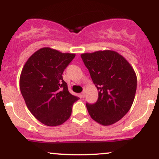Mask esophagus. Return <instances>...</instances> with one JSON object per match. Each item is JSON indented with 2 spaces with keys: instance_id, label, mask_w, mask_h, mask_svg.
Instances as JSON below:
<instances>
[{
  "instance_id": "34e87169",
  "label": "esophagus",
  "mask_w": 159,
  "mask_h": 159,
  "mask_svg": "<svg viewBox=\"0 0 159 159\" xmlns=\"http://www.w3.org/2000/svg\"><path fill=\"white\" fill-rule=\"evenodd\" d=\"M85 93H86L85 90H83V92H82L81 94V98H84V97H85Z\"/></svg>"
}]
</instances>
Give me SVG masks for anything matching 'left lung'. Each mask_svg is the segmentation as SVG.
Here are the masks:
<instances>
[{
    "mask_svg": "<svg viewBox=\"0 0 159 159\" xmlns=\"http://www.w3.org/2000/svg\"><path fill=\"white\" fill-rule=\"evenodd\" d=\"M82 61L98 91L94 104L86 103L91 118L101 125H112L130 110L137 89L132 66L114 51L85 53Z\"/></svg>",
    "mask_w": 159,
    "mask_h": 159,
    "instance_id": "8db88e82",
    "label": "left lung"
}]
</instances>
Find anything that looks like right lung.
<instances>
[{
  "mask_svg": "<svg viewBox=\"0 0 159 159\" xmlns=\"http://www.w3.org/2000/svg\"><path fill=\"white\" fill-rule=\"evenodd\" d=\"M75 57L51 48L33 54L20 76V90L27 108L48 126L63 124L71 116L78 97L71 94L62 75Z\"/></svg>",
  "mask_w": 159,
  "mask_h": 159,
  "instance_id": "1",
  "label": "right lung"
}]
</instances>
